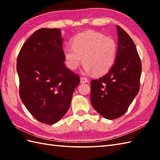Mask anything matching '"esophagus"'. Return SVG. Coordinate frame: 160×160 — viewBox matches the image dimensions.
<instances>
[{
	"mask_svg": "<svg viewBox=\"0 0 160 160\" xmlns=\"http://www.w3.org/2000/svg\"><path fill=\"white\" fill-rule=\"evenodd\" d=\"M88 82L87 78L84 77H80V82L81 83H86Z\"/></svg>",
	"mask_w": 160,
	"mask_h": 160,
	"instance_id": "34e87169",
	"label": "esophagus"
}]
</instances>
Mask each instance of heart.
Instances as JSON below:
<instances>
[{"label":"heart","mask_w":160,"mask_h":160,"mask_svg":"<svg viewBox=\"0 0 160 160\" xmlns=\"http://www.w3.org/2000/svg\"><path fill=\"white\" fill-rule=\"evenodd\" d=\"M117 48V43L112 37L88 31L75 37L72 45L64 47L63 53L67 66L71 70H76L83 60L85 62L84 73L102 75L114 64Z\"/></svg>","instance_id":"heart-1"}]
</instances>
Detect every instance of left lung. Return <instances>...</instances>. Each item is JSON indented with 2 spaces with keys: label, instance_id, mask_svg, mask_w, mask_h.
I'll return each mask as SVG.
<instances>
[{
  "label": "left lung",
  "instance_id": "1",
  "mask_svg": "<svg viewBox=\"0 0 160 160\" xmlns=\"http://www.w3.org/2000/svg\"><path fill=\"white\" fill-rule=\"evenodd\" d=\"M116 60L108 72L91 81V102L108 120L122 116L140 90L142 62L134 42L117 25Z\"/></svg>",
  "mask_w": 160,
  "mask_h": 160
}]
</instances>
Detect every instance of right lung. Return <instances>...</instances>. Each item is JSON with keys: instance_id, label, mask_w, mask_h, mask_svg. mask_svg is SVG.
<instances>
[{"instance_id": "obj_1", "label": "right lung", "mask_w": 160, "mask_h": 160, "mask_svg": "<svg viewBox=\"0 0 160 160\" xmlns=\"http://www.w3.org/2000/svg\"><path fill=\"white\" fill-rule=\"evenodd\" d=\"M60 29L37 30L23 44L17 58L19 95L37 120L53 124L70 107L80 77L64 65Z\"/></svg>"}]
</instances>
